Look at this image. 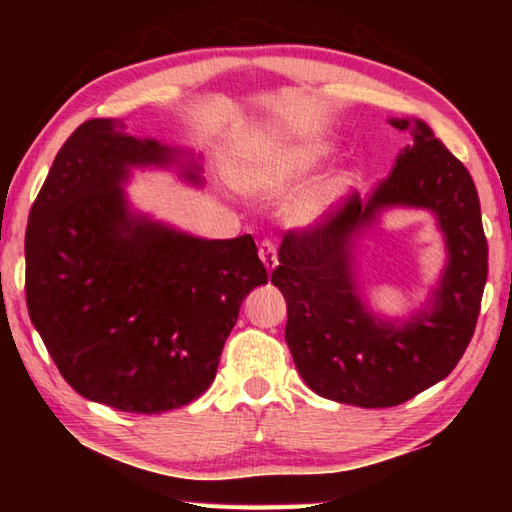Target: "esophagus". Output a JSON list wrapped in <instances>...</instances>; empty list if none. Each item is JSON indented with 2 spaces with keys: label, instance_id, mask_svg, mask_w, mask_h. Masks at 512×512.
<instances>
[{
  "label": "esophagus",
  "instance_id": "1",
  "mask_svg": "<svg viewBox=\"0 0 512 512\" xmlns=\"http://www.w3.org/2000/svg\"><path fill=\"white\" fill-rule=\"evenodd\" d=\"M259 259H262L268 271H273L277 266V246L271 239H264L262 244H259Z\"/></svg>",
  "mask_w": 512,
  "mask_h": 512
}]
</instances>
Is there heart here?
Returning <instances> with one entry per match:
<instances>
[{"mask_svg":"<svg viewBox=\"0 0 512 512\" xmlns=\"http://www.w3.org/2000/svg\"><path fill=\"white\" fill-rule=\"evenodd\" d=\"M332 146L314 137L296 142H257L237 153L235 178L248 192L264 196H282L289 189L314 171ZM323 212V198L314 196L296 210V221L307 225L314 223Z\"/></svg>","mask_w":512,"mask_h":512,"instance_id":"obj_1","label":"heart"}]
</instances>
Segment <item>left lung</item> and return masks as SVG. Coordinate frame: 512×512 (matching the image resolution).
<instances>
[{
  "label": "left lung",
  "instance_id": "8db88e82",
  "mask_svg": "<svg viewBox=\"0 0 512 512\" xmlns=\"http://www.w3.org/2000/svg\"><path fill=\"white\" fill-rule=\"evenodd\" d=\"M411 131L368 203L352 194L314 228L289 230L271 282L287 300V339L300 377L327 400L381 409L438 384L461 361L479 318L488 277V241L470 171L420 119H391ZM422 206L437 214L448 264L432 309L404 324L381 321L360 302L353 244L386 206Z\"/></svg>",
  "mask_w": 512,
  "mask_h": 512
}]
</instances>
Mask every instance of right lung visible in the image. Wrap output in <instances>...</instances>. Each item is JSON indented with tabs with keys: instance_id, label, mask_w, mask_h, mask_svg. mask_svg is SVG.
Returning <instances> with one entry per match:
<instances>
[{
	"instance_id": "obj_1",
	"label": "right lung",
	"mask_w": 512,
	"mask_h": 512,
	"mask_svg": "<svg viewBox=\"0 0 512 512\" xmlns=\"http://www.w3.org/2000/svg\"><path fill=\"white\" fill-rule=\"evenodd\" d=\"M178 151L90 119L69 135L31 207L27 307L76 393L128 413L201 397L250 291L268 282L255 239H201L128 210L131 167ZM178 164V162H176ZM183 178L198 185L189 160Z\"/></svg>"
}]
</instances>
